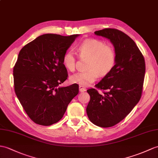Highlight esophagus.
I'll use <instances>...</instances> for the list:
<instances>
[{
	"instance_id": "34e87169",
	"label": "esophagus",
	"mask_w": 158,
	"mask_h": 158,
	"mask_svg": "<svg viewBox=\"0 0 158 158\" xmlns=\"http://www.w3.org/2000/svg\"><path fill=\"white\" fill-rule=\"evenodd\" d=\"M79 91H80V92H83V91H85L86 89H87L85 87L82 86V85H79Z\"/></svg>"
}]
</instances>
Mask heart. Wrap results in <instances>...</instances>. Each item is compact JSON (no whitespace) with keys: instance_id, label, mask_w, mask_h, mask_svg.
Instances as JSON below:
<instances>
[{"instance_id":"obj_1","label":"heart","mask_w":158,"mask_h":158,"mask_svg":"<svg viewBox=\"0 0 158 158\" xmlns=\"http://www.w3.org/2000/svg\"><path fill=\"white\" fill-rule=\"evenodd\" d=\"M77 52L81 58H88V70L73 75L70 81L72 83L82 86H87L94 83L99 75L104 77L109 74L116 62L114 48L102 40L89 38L83 40L78 46ZM62 64L68 71H75L76 58L72 51H67L64 54Z\"/></svg>"}]
</instances>
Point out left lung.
Instances as JSON below:
<instances>
[{"mask_svg": "<svg viewBox=\"0 0 158 158\" xmlns=\"http://www.w3.org/2000/svg\"><path fill=\"white\" fill-rule=\"evenodd\" d=\"M94 33L110 40L116 50V62L111 72L95 85L103 94L94 88L87 91L90 101L86 111L94 124L110 127L125 118L140 100L145 62L136 44L124 32L105 28Z\"/></svg>", "mask_w": 158, "mask_h": 158, "instance_id": "1", "label": "left lung"}]
</instances>
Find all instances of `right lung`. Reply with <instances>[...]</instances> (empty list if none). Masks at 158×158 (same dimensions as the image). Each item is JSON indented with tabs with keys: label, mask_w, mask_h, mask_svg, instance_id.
Masks as SVG:
<instances>
[{
	"label": "right lung",
	"mask_w": 158,
	"mask_h": 158,
	"mask_svg": "<svg viewBox=\"0 0 158 158\" xmlns=\"http://www.w3.org/2000/svg\"><path fill=\"white\" fill-rule=\"evenodd\" d=\"M78 35L44 34L20 50L13 68L15 92L35 124L58 122L79 93L77 84L58 87L68 77L62 57Z\"/></svg>",
	"instance_id": "obj_1"
}]
</instances>
